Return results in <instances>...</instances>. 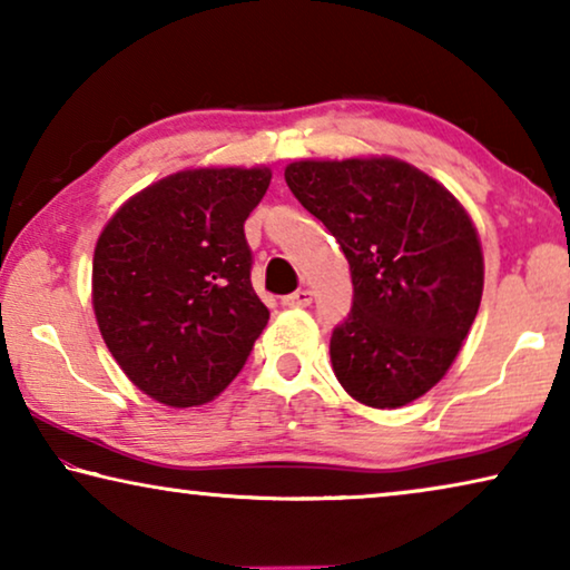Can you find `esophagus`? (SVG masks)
<instances>
[{"instance_id": "obj_1", "label": "esophagus", "mask_w": 570, "mask_h": 570, "mask_svg": "<svg viewBox=\"0 0 570 570\" xmlns=\"http://www.w3.org/2000/svg\"><path fill=\"white\" fill-rule=\"evenodd\" d=\"M284 307H309L312 304V292L309 288H296L294 294H288L282 299Z\"/></svg>"}]
</instances>
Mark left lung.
Segmentation results:
<instances>
[{
    "instance_id": "obj_1",
    "label": "left lung",
    "mask_w": 570,
    "mask_h": 570,
    "mask_svg": "<svg viewBox=\"0 0 570 570\" xmlns=\"http://www.w3.org/2000/svg\"><path fill=\"white\" fill-rule=\"evenodd\" d=\"M284 178L351 263L353 309L330 337L340 386L373 410L428 394L479 314L483 253L469 212L392 156L294 160Z\"/></svg>"
}]
</instances>
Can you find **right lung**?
<instances>
[{
  "mask_svg": "<svg viewBox=\"0 0 570 570\" xmlns=\"http://www.w3.org/2000/svg\"><path fill=\"white\" fill-rule=\"evenodd\" d=\"M268 184L266 166L186 168L127 199L101 230L91 266L99 333L156 402H212L266 327L243 225Z\"/></svg>",
  "mask_w": 570,
  "mask_h": 570,
  "instance_id": "right-lung-1",
  "label": "right lung"
}]
</instances>
